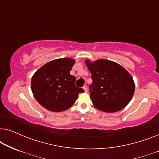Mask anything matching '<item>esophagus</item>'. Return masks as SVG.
Listing matches in <instances>:
<instances>
[{"label":"esophagus","mask_w":159,"mask_h":159,"mask_svg":"<svg viewBox=\"0 0 159 159\" xmlns=\"http://www.w3.org/2000/svg\"><path fill=\"white\" fill-rule=\"evenodd\" d=\"M83 89H84V92H88V87H87L86 85L83 86Z\"/></svg>","instance_id":"34e87169"}]
</instances>
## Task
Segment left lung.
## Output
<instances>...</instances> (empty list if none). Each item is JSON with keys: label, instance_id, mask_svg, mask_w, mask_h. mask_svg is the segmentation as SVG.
Listing matches in <instances>:
<instances>
[{"label": "left lung", "instance_id": "left-lung-1", "mask_svg": "<svg viewBox=\"0 0 159 159\" xmlns=\"http://www.w3.org/2000/svg\"><path fill=\"white\" fill-rule=\"evenodd\" d=\"M85 64L93 80L90 95L95 107L108 113L125 108L134 93V83L129 73L111 61L86 60Z\"/></svg>", "mask_w": 159, "mask_h": 159}]
</instances>
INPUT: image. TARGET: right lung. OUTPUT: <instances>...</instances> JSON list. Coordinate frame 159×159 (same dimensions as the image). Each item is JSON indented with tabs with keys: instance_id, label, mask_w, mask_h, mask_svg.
Listing matches in <instances>:
<instances>
[{
	"instance_id": "obj_1",
	"label": "right lung",
	"mask_w": 159,
	"mask_h": 159,
	"mask_svg": "<svg viewBox=\"0 0 159 159\" xmlns=\"http://www.w3.org/2000/svg\"><path fill=\"white\" fill-rule=\"evenodd\" d=\"M72 58H58L50 61L34 73L31 88L41 106L54 112L68 109L84 90L76 87L75 76L70 71L75 64Z\"/></svg>"
}]
</instances>
